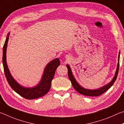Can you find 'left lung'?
I'll use <instances>...</instances> for the list:
<instances>
[{"mask_svg":"<svg viewBox=\"0 0 124 124\" xmlns=\"http://www.w3.org/2000/svg\"><path fill=\"white\" fill-rule=\"evenodd\" d=\"M119 59H120V52H119L118 60V64H117L116 73H115L114 76L113 78L112 81H110L109 83L106 84V85L102 86V87L99 89H85L82 87L81 85H80L79 84L77 83V82L76 80L75 77L73 76L72 72V70H71V69L70 68V66H69L68 64H67L66 67L68 69V76L69 79H70L71 81V84H72L73 87L76 90L77 92H78L81 94L85 95V96H97L102 94L103 93L106 92L107 90L109 89L113 85L114 82L116 81L117 76H118V73L119 69Z\"/></svg>","mask_w":124,"mask_h":124,"instance_id":"left-lung-1","label":"left lung"}]
</instances>
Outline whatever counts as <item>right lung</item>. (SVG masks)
<instances>
[{
  "instance_id": "1",
  "label": "right lung",
  "mask_w": 124,
  "mask_h": 124,
  "mask_svg": "<svg viewBox=\"0 0 124 124\" xmlns=\"http://www.w3.org/2000/svg\"><path fill=\"white\" fill-rule=\"evenodd\" d=\"M10 36L8 32L6 36L5 43L3 49V64L5 77L11 87L24 98L28 100L38 99L44 96L49 92L51 88V82L53 79L56 69L60 65V60L59 58L52 60L48 63L43 70L42 78L39 83L33 87H25L19 84L14 78L12 76L8 68L6 62V49L8 42Z\"/></svg>"
}]
</instances>
